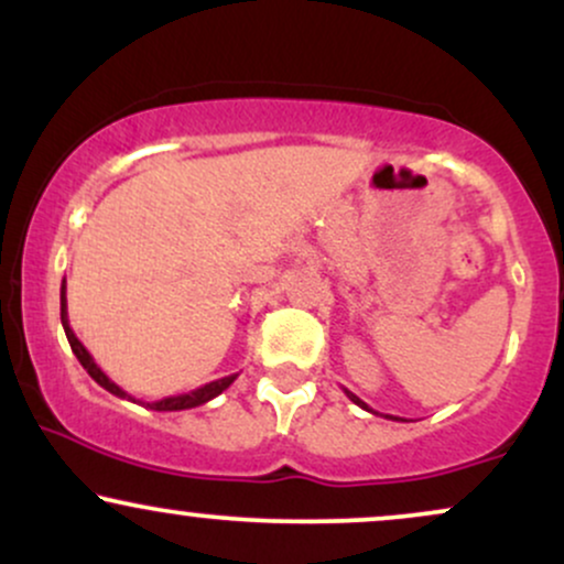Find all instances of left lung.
<instances>
[{
  "label": "left lung",
  "mask_w": 564,
  "mask_h": 564,
  "mask_svg": "<svg viewBox=\"0 0 564 564\" xmlns=\"http://www.w3.org/2000/svg\"><path fill=\"white\" fill-rule=\"evenodd\" d=\"M345 394H347V398H349V400H352V403H355V405H360V408H364V411H368V413H377V411H373V408H368V405L364 403V400H360V398H358V394H352V392H349V390H345ZM384 419H394V416H384Z\"/></svg>",
  "instance_id": "left-lung-1"
}]
</instances>
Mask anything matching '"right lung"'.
Here are the masks:
<instances>
[{
	"mask_svg": "<svg viewBox=\"0 0 564 564\" xmlns=\"http://www.w3.org/2000/svg\"><path fill=\"white\" fill-rule=\"evenodd\" d=\"M61 323H63V332H66V336H68V345H70V349H74L76 358H79V364L84 366V371H87L89 377H93V379L97 381V384L102 387V390H108V392L116 394V398H121V400H132V403H140V405L151 408V411H187V408L204 405V403H209V400H215L217 394H223L225 390H228V387H230L232 381H236V377H238V373H230V377H223V379H217V381H209V384L198 387V390H191V392H185V394H170V398L153 400V403H142V400H134L132 394H129L127 390H121V387L116 384V381H111V379L106 377V371H102V368L95 364L93 355L87 352V347L82 345L79 336L74 334V328H70V323H68L66 278H63V286H61Z\"/></svg>",
	"mask_w": 564,
	"mask_h": 564,
	"instance_id": "right-lung-1",
	"label": "right lung"
}]
</instances>
